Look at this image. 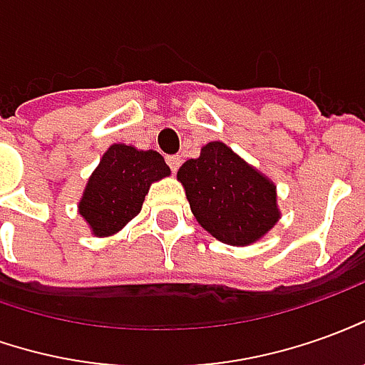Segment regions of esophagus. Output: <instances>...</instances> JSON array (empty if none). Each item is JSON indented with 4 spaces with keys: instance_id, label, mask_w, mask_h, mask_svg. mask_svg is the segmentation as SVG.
Here are the masks:
<instances>
[{
    "instance_id": "1",
    "label": "esophagus",
    "mask_w": 365,
    "mask_h": 365,
    "mask_svg": "<svg viewBox=\"0 0 365 365\" xmlns=\"http://www.w3.org/2000/svg\"><path fill=\"white\" fill-rule=\"evenodd\" d=\"M180 163H182V158L178 157V155H170V157H167V165L170 167L173 173H177L178 167H180Z\"/></svg>"
}]
</instances>
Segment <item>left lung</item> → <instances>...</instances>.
<instances>
[{
    "label": "left lung",
    "mask_w": 365,
    "mask_h": 365,
    "mask_svg": "<svg viewBox=\"0 0 365 365\" xmlns=\"http://www.w3.org/2000/svg\"><path fill=\"white\" fill-rule=\"evenodd\" d=\"M177 178L198 225L225 245H255L280 220L276 185L222 140L207 143Z\"/></svg>",
    "instance_id": "1"
}]
</instances>
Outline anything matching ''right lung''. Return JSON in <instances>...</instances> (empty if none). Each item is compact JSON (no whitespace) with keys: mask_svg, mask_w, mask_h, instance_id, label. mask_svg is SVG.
Segmentation results:
<instances>
[{"mask_svg":"<svg viewBox=\"0 0 365 365\" xmlns=\"http://www.w3.org/2000/svg\"><path fill=\"white\" fill-rule=\"evenodd\" d=\"M170 175L157 150L113 143L85 185L77 212L93 236L117 235L139 215L153 182Z\"/></svg>","mask_w":365,"mask_h":365,"instance_id":"1","label":"right lung"}]
</instances>
